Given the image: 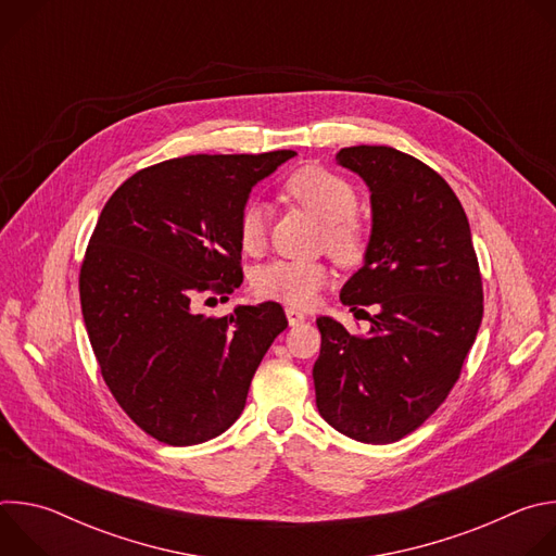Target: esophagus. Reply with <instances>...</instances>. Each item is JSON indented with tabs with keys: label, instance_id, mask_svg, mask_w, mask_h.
Masks as SVG:
<instances>
[{
	"label": "esophagus",
	"instance_id": "esophagus-1",
	"mask_svg": "<svg viewBox=\"0 0 556 556\" xmlns=\"http://www.w3.org/2000/svg\"><path fill=\"white\" fill-rule=\"evenodd\" d=\"M286 316H288V324L290 326H299V324L305 321V314L301 309H296V307H286Z\"/></svg>",
	"mask_w": 556,
	"mask_h": 556
}]
</instances>
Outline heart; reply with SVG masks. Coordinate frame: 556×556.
Returning a JSON list of instances; mask_svg holds the SVG:
<instances>
[{
    "mask_svg": "<svg viewBox=\"0 0 556 556\" xmlns=\"http://www.w3.org/2000/svg\"><path fill=\"white\" fill-rule=\"evenodd\" d=\"M288 193L326 224L321 244L343 266H361L369 251V235L354 217L358 195L354 187L324 167H303L288 180ZM268 208L262 200H251L240 215V244L257 251L264 244ZM328 268L321 262L275 260L253 273V290L262 299L288 305H309L328 283Z\"/></svg>",
    "mask_w": 556,
    "mask_h": 556,
    "instance_id": "1",
    "label": "heart"
}]
</instances>
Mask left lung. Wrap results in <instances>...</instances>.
I'll use <instances>...</instances> for the list:
<instances>
[{"label": "left lung", "instance_id": "8db88e82", "mask_svg": "<svg viewBox=\"0 0 556 556\" xmlns=\"http://www.w3.org/2000/svg\"><path fill=\"white\" fill-rule=\"evenodd\" d=\"M337 161L371 191L369 251L341 301L376 314L367 334L316 319V407L343 435L389 444L416 431L457 382L482 324V275L466 213L438 172L384 144L345 147Z\"/></svg>", "mask_w": 556, "mask_h": 556}]
</instances>
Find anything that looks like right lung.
<instances>
[{"label":"right lung","instance_id":"add662e5","mask_svg":"<svg viewBox=\"0 0 556 556\" xmlns=\"http://www.w3.org/2000/svg\"><path fill=\"white\" fill-rule=\"evenodd\" d=\"M292 155L172 157L127 178L101 211L78 275L84 321L116 403L157 442L224 433L288 328L275 301L226 316L200 314L195 301L242 283V208Z\"/></svg>","mask_w":556,"mask_h":556}]
</instances>
